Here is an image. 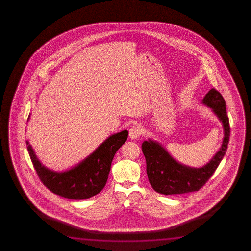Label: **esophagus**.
I'll use <instances>...</instances> for the list:
<instances>
[{"label":"esophagus","mask_w":251,"mask_h":251,"mask_svg":"<svg viewBox=\"0 0 251 251\" xmlns=\"http://www.w3.org/2000/svg\"><path fill=\"white\" fill-rule=\"evenodd\" d=\"M142 129L139 126H133L129 131V137L132 140H136L141 135Z\"/></svg>","instance_id":"34e87169"}]
</instances>
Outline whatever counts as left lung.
<instances>
[{"label":"left lung","instance_id":"obj_1","mask_svg":"<svg viewBox=\"0 0 251 251\" xmlns=\"http://www.w3.org/2000/svg\"><path fill=\"white\" fill-rule=\"evenodd\" d=\"M202 103L209 107L222 123L224 137L222 144L205 165L193 168L177 162L157 141L149 139L141 145L147 162V174L153 190L163 195H177L198 191L215 172L225 155L229 142V119L226 102L215 89H210Z\"/></svg>","mask_w":251,"mask_h":251}]
</instances>
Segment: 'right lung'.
Masks as SVG:
<instances>
[{
  "mask_svg": "<svg viewBox=\"0 0 251 251\" xmlns=\"http://www.w3.org/2000/svg\"><path fill=\"white\" fill-rule=\"evenodd\" d=\"M127 137V130L112 134L89 156L64 171L47 168L39 161L29 141H26V145L38 177L48 190L66 199L85 200L97 195L105 186L115 153Z\"/></svg>",
  "mask_w": 251,
  "mask_h": 251,
  "instance_id": "obj_1",
  "label": "right lung"
}]
</instances>
